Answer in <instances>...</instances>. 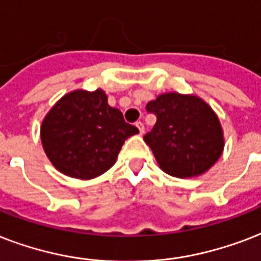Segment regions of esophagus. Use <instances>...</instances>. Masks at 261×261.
Listing matches in <instances>:
<instances>
[{
	"label": "esophagus",
	"mask_w": 261,
	"mask_h": 261,
	"mask_svg": "<svg viewBox=\"0 0 261 261\" xmlns=\"http://www.w3.org/2000/svg\"><path fill=\"white\" fill-rule=\"evenodd\" d=\"M136 126L139 128V132H140V135H143V133H144V124H143L141 121H137Z\"/></svg>",
	"instance_id": "esophagus-1"
}]
</instances>
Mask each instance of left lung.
<instances>
[{
    "mask_svg": "<svg viewBox=\"0 0 261 261\" xmlns=\"http://www.w3.org/2000/svg\"><path fill=\"white\" fill-rule=\"evenodd\" d=\"M156 124L145 133L163 171L187 178L203 174L223 151V133L213 109L193 95L163 94L147 103Z\"/></svg>",
    "mask_w": 261,
    "mask_h": 261,
    "instance_id": "8db88e82",
    "label": "left lung"
}]
</instances>
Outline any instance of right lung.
Listing matches in <instances>:
<instances>
[{"mask_svg":"<svg viewBox=\"0 0 261 261\" xmlns=\"http://www.w3.org/2000/svg\"><path fill=\"white\" fill-rule=\"evenodd\" d=\"M139 129L109 106L102 90L73 91L56 103L44 118L40 139L57 170L90 179L116 163L124 141Z\"/></svg>","mask_w":261,"mask_h":261,"instance_id":"add662e5","label":"right lung"}]
</instances>
